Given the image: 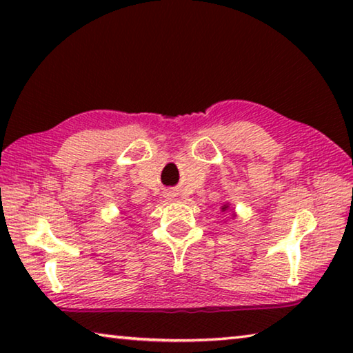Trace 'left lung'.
I'll return each instance as SVG.
<instances>
[{
	"label": "left lung",
	"instance_id": "8db88e82",
	"mask_svg": "<svg viewBox=\"0 0 353 353\" xmlns=\"http://www.w3.org/2000/svg\"><path fill=\"white\" fill-rule=\"evenodd\" d=\"M221 210H223V212H225V210H229V204H224L223 207H221Z\"/></svg>",
	"mask_w": 353,
	"mask_h": 353
}]
</instances>
